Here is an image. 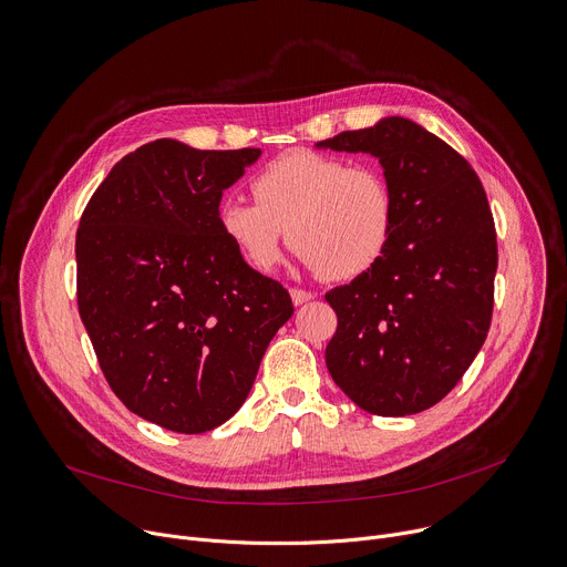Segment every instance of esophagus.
<instances>
[{
    "instance_id": "34e87169",
    "label": "esophagus",
    "mask_w": 567,
    "mask_h": 567,
    "mask_svg": "<svg viewBox=\"0 0 567 567\" xmlns=\"http://www.w3.org/2000/svg\"><path fill=\"white\" fill-rule=\"evenodd\" d=\"M313 298V293L311 291H305V289H291V300H293V305H305V302H309Z\"/></svg>"
}]
</instances>
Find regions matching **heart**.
Here are the masks:
<instances>
[{"mask_svg": "<svg viewBox=\"0 0 567 567\" xmlns=\"http://www.w3.org/2000/svg\"><path fill=\"white\" fill-rule=\"evenodd\" d=\"M256 202L224 197L217 221L228 245L258 274H274L289 245L307 269L328 280H354L388 251L396 197L377 166L313 150L274 158L254 179Z\"/></svg>", "mask_w": 567, "mask_h": 567, "instance_id": "1", "label": "heart"}]
</instances>
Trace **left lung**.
<instances>
[{
    "instance_id": "8db88e82",
    "label": "left lung",
    "mask_w": 567,
    "mask_h": 567,
    "mask_svg": "<svg viewBox=\"0 0 567 567\" xmlns=\"http://www.w3.org/2000/svg\"><path fill=\"white\" fill-rule=\"evenodd\" d=\"M318 145L377 156L396 197L385 256L326 293L339 318L328 370L372 415L422 413L457 385L492 326L498 241L487 193L462 154L409 118Z\"/></svg>"
}]
</instances>
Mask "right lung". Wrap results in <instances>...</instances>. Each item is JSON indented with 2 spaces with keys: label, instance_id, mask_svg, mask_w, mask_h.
<instances>
[{
  "label": "right lung",
  "instance_id": "1",
  "mask_svg": "<svg viewBox=\"0 0 567 567\" xmlns=\"http://www.w3.org/2000/svg\"><path fill=\"white\" fill-rule=\"evenodd\" d=\"M258 156L156 138L118 161L80 217V318L114 394L161 429L197 435L230 420L293 313L217 221L221 193Z\"/></svg>",
  "mask_w": 567,
  "mask_h": 567
}]
</instances>
